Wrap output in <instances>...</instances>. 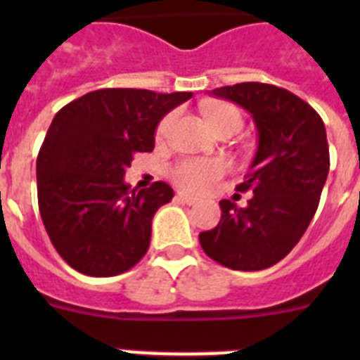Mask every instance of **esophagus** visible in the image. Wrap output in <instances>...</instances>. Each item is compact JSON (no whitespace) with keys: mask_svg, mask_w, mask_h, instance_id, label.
<instances>
[{"mask_svg":"<svg viewBox=\"0 0 360 360\" xmlns=\"http://www.w3.org/2000/svg\"><path fill=\"white\" fill-rule=\"evenodd\" d=\"M176 200H178V202L187 203V205H193V203L198 202V198H195V196L187 195V193H184V191H180V193H176Z\"/></svg>","mask_w":360,"mask_h":360,"instance_id":"esophagus-1","label":"esophagus"}]
</instances>
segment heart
<instances>
[{
  "instance_id": "obj_1",
  "label": "heart",
  "mask_w": 360,
  "mask_h": 360,
  "mask_svg": "<svg viewBox=\"0 0 360 360\" xmlns=\"http://www.w3.org/2000/svg\"><path fill=\"white\" fill-rule=\"evenodd\" d=\"M209 122L216 131L231 126L241 128V113L238 108L231 104H209L205 108ZM176 120V113H167L160 120L157 128L158 139H167L173 129V124ZM225 173V164L221 160H207V158H191L176 164L171 171L174 182L184 189L189 191H203L207 189L212 182H216L221 174Z\"/></svg>"
}]
</instances>
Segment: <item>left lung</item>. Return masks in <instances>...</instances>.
Returning a JSON list of instances; mask_svg holds the SVG:
<instances>
[{
  "instance_id": "8db88e82",
  "label": "left lung",
  "mask_w": 360,
  "mask_h": 360,
  "mask_svg": "<svg viewBox=\"0 0 360 360\" xmlns=\"http://www.w3.org/2000/svg\"><path fill=\"white\" fill-rule=\"evenodd\" d=\"M212 95L252 115L257 149L245 182V207L221 200V219L200 232L203 252L232 270H263L281 262L310 225L330 169L324 122L314 108L285 88L263 82L221 86Z\"/></svg>"
}]
</instances>
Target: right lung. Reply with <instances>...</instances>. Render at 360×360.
Returning a JSON list of instances; mask_svg holds the SVG:
<instances>
[{
    "mask_svg": "<svg viewBox=\"0 0 360 360\" xmlns=\"http://www.w3.org/2000/svg\"><path fill=\"white\" fill-rule=\"evenodd\" d=\"M193 97L104 88L57 111L37 155L41 219L59 256L94 278L122 274L149 249L151 221L173 189L124 182L133 155L151 153L162 117Z\"/></svg>",
    "mask_w": 360,
    "mask_h": 360,
    "instance_id": "right-lung-1",
    "label": "right lung"
}]
</instances>
